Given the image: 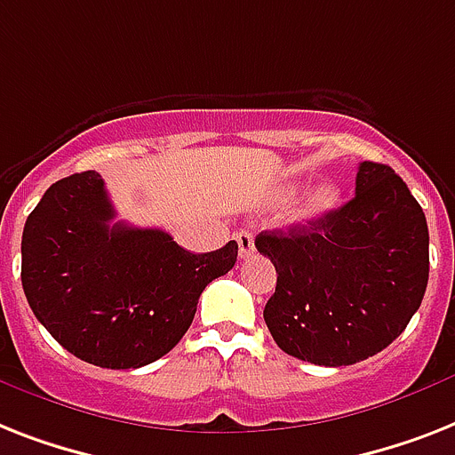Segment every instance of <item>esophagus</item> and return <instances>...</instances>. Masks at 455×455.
<instances>
[{
  "label": "esophagus",
  "instance_id": "34e87169",
  "mask_svg": "<svg viewBox=\"0 0 455 455\" xmlns=\"http://www.w3.org/2000/svg\"><path fill=\"white\" fill-rule=\"evenodd\" d=\"M235 240H238V254L240 259H245L250 254L254 252V235L250 231H238L235 234Z\"/></svg>",
  "mask_w": 455,
  "mask_h": 455
}]
</instances>
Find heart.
<instances>
[{
  "label": "heart",
  "mask_w": 455,
  "mask_h": 455,
  "mask_svg": "<svg viewBox=\"0 0 455 455\" xmlns=\"http://www.w3.org/2000/svg\"><path fill=\"white\" fill-rule=\"evenodd\" d=\"M339 203V191L331 184H320L308 194V198L304 201V205L299 208L297 220H313V217H320L324 212H330L331 208H336Z\"/></svg>",
  "instance_id": "b5f03b06"
}]
</instances>
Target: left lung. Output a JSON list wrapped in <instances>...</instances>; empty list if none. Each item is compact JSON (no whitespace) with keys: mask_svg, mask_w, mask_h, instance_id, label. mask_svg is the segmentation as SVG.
<instances>
[{"mask_svg":"<svg viewBox=\"0 0 455 455\" xmlns=\"http://www.w3.org/2000/svg\"><path fill=\"white\" fill-rule=\"evenodd\" d=\"M254 245L278 273L266 327L287 355L311 364L348 367L381 353L426 294L427 221L390 165L364 161L346 205L264 231Z\"/></svg>","mask_w":455,"mask_h":455,"instance_id":"1","label":"left lung"}]
</instances>
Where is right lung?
Listing matches in <instances>:
<instances>
[{
  "label": "right lung",
  "mask_w": 455,
  "mask_h": 455,
  "mask_svg": "<svg viewBox=\"0 0 455 455\" xmlns=\"http://www.w3.org/2000/svg\"><path fill=\"white\" fill-rule=\"evenodd\" d=\"M116 217L95 170L58 180L23 228L25 297L62 348L105 369H138L175 348L201 291L234 268L238 243L187 252L161 228Z\"/></svg>",
  "instance_id": "right-lung-1"
}]
</instances>
